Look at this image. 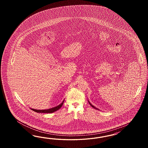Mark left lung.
<instances>
[{
    "mask_svg": "<svg viewBox=\"0 0 148 148\" xmlns=\"http://www.w3.org/2000/svg\"><path fill=\"white\" fill-rule=\"evenodd\" d=\"M88 103H90V106H92V108H95V109H98V108H95V107H94V106H93V105H92V104H91V103H90V101H88Z\"/></svg>",
    "mask_w": 148,
    "mask_h": 148,
    "instance_id": "obj_1",
    "label": "left lung"
}]
</instances>
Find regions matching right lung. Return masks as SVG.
I'll list each match as a JSON object with an SVG mask.
<instances>
[{
  "mask_svg": "<svg viewBox=\"0 0 148 148\" xmlns=\"http://www.w3.org/2000/svg\"><path fill=\"white\" fill-rule=\"evenodd\" d=\"M64 103V100L63 101L62 103L60 104L58 106L55 107V108H51L49 109H47V110H35V109H33L31 108L32 111H35V112H37V113H53V112H55L57 110H59L60 108L62 107L63 105V103Z\"/></svg>",
  "mask_w": 148,
  "mask_h": 148,
  "instance_id": "right-lung-1",
  "label": "right lung"
}]
</instances>
